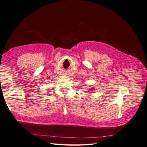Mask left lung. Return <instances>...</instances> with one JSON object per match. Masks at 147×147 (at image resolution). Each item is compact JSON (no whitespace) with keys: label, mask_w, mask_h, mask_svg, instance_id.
<instances>
[{"label":"left lung","mask_w":147,"mask_h":147,"mask_svg":"<svg viewBox=\"0 0 147 147\" xmlns=\"http://www.w3.org/2000/svg\"><path fill=\"white\" fill-rule=\"evenodd\" d=\"M92 90H93V89H92Z\"/></svg>","instance_id":"left-lung-1"}]
</instances>
